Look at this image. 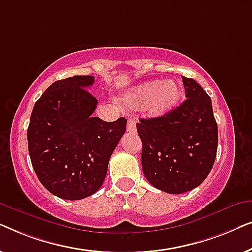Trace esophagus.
<instances>
[{
	"mask_svg": "<svg viewBox=\"0 0 252 252\" xmlns=\"http://www.w3.org/2000/svg\"><path fill=\"white\" fill-rule=\"evenodd\" d=\"M135 120L134 119H128L127 122V132L129 133H134L136 130V125H135Z\"/></svg>",
	"mask_w": 252,
	"mask_h": 252,
	"instance_id": "obj_1",
	"label": "esophagus"
}]
</instances>
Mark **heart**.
Wrapping results in <instances>:
<instances>
[{
	"label": "heart",
	"mask_w": 252,
	"mask_h": 252,
	"mask_svg": "<svg viewBox=\"0 0 252 252\" xmlns=\"http://www.w3.org/2000/svg\"><path fill=\"white\" fill-rule=\"evenodd\" d=\"M181 97V87L177 81L159 80L143 82L136 86L126 96V104L134 108L146 105L147 111L154 117L166 115L177 105Z\"/></svg>",
	"instance_id": "obj_1"
}]
</instances>
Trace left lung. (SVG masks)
<instances>
[{"label":"left lung","mask_w":252,"mask_h":252,"mask_svg":"<svg viewBox=\"0 0 252 252\" xmlns=\"http://www.w3.org/2000/svg\"><path fill=\"white\" fill-rule=\"evenodd\" d=\"M182 82L186 101L166 115L136 124L144 177L168 194H182L201 185L218 148L211 98L194 79L182 77Z\"/></svg>","instance_id":"left-lung-1"}]
</instances>
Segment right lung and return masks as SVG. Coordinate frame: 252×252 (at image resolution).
<instances>
[{
	"mask_svg": "<svg viewBox=\"0 0 252 252\" xmlns=\"http://www.w3.org/2000/svg\"><path fill=\"white\" fill-rule=\"evenodd\" d=\"M92 75L55 81L37 99L27 128L32 166L43 187L77 201L101 188L110 157L126 132L127 120L93 117L97 99L86 88Z\"/></svg>",
	"mask_w": 252,
	"mask_h": 252,
	"instance_id": "add662e5",
	"label": "right lung"
}]
</instances>
